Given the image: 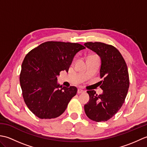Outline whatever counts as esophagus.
<instances>
[{"label":"esophagus","instance_id":"34e87169","mask_svg":"<svg viewBox=\"0 0 147 147\" xmlns=\"http://www.w3.org/2000/svg\"><path fill=\"white\" fill-rule=\"evenodd\" d=\"M83 92H85V91H84V90H82V89L79 88L78 90V94H80V93H82Z\"/></svg>","mask_w":147,"mask_h":147}]
</instances>
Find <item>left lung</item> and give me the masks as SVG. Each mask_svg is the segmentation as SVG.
<instances>
[{"instance_id": "8db88e82", "label": "left lung", "mask_w": 147, "mask_h": 147, "mask_svg": "<svg viewBox=\"0 0 147 147\" xmlns=\"http://www.w3.org/2000/svg\"><path fill=\"white\" fill-rule=\"evenodd\" d=\"M85 46L96 53L101 59L100 76L102 94L88 90L90 99L84 106L90 119L107 121L117 113L125 100L129 86L127 65L123 56L114 46L102 42H86Z\"/></svg>"}]
</instances>
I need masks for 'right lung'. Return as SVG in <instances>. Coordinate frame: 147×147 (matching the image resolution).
<instances>
[{
	"label": "right lung",
	"instance_id": "add662e5",
	"mask_svg": "<svg viewBox=\"0 0 147 147\" xmlns=\"http://www.w3.org/2000/svg\"><path fill=\"white\" fill-rule=\"evenodd\" d=\"M85 49L77 43L46 42L25 56L20 82L24 102L36 116L53 119L65 111L78 90L60 85L57 76L68 72L74 55Z\"/></svg>",
	"mask_w": 147,
	"mask_h": 147
}]
</instances>
